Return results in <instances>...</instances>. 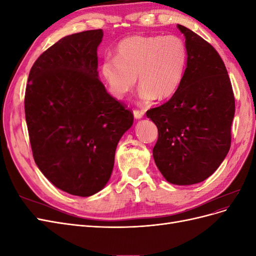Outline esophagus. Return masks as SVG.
Wrapping results in <instances>:
<instances>
[{"mask_svg": "<svg viewBox=\"0 0 256 256\" xmlns=\"http://www.w3.org/2000/svg\"><path fill=\"white\" fill-rule=\"evenodd\" d=\"M134 116L136 120H140L144 116V112L140 111V110H134Z\"/></svg>", "mask_w": 256, "mask_h": 256, "instance_id": "34e87169", "label": "esophagus"}]
</instances>
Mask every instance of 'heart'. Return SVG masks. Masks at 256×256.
I'll return each instance as SVG.
<instances>
[{"label": "heart", "instance_id": "heart-1", "mask_svg": "<svg viewBox=\"0 0 256 256\" xmlns=\"http://www.w3.org/2000/svg\"><path fill=\"white\" fill-rule=\"evenodd\" d=\"M118 56H106L102 74L112 94L126 97L140 84V98L150 102L172 97L180 88L188 62V50L182 38L168 35L132 36L122 40Z\"/></svg>", "mask_w": 256, "mask_h": 256}]
</instances>
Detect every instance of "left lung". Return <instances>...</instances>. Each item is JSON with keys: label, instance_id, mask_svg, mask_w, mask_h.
<instances>
[{"label": "left lung", "instance_id": "obj_1", "mask_svg": "<svg viewBox=\"0 0 256 256\" xmlns=\"http://www.w3.org/2000/svg\"><path fill=\"white\" fill-rule=\"evenodd\" d=\"M188 62L172 98L146 112L158 128L154 164L166 180L187 186L205 180L230 147L235 98L228 70L212 46L178 24Z\"/></svg>", "mask_w": 256, "mask_h": 256}]
</instances>
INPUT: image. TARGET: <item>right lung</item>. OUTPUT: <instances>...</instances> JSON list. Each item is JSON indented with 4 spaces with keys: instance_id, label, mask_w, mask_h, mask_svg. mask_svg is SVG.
<instances>
[{
    "instance_id": "1",
    "label": "right lung",
    "mask_w": 256,
    "mask_h": 256,
    "mask_svg": "<svg viewBox=\"0 0 256 256\" xmlns=\"http://www.w3.org/2000/svg\"><path fill=\"white\" fill-rule=\"evenodd\" d=\"M102 30L68 35L30 68L24 110L35 164L56 188L90 196L109 182L134 114L98 78Z\"/></svg>"
}]
</instances>
